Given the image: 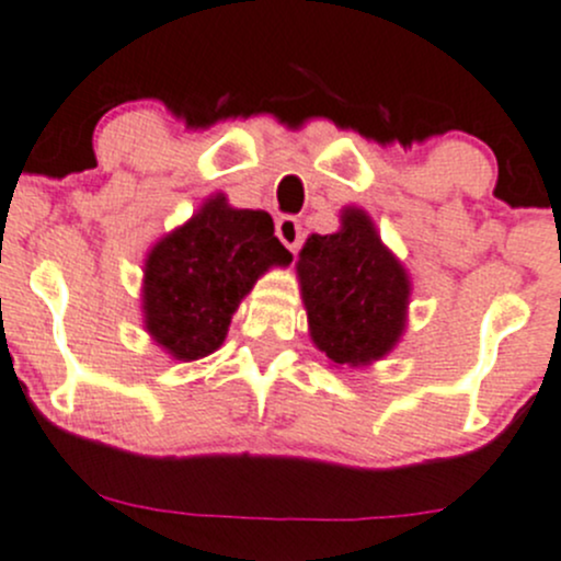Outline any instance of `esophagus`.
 <instances>
[{
  "mask_svg": "<svg viewBox=\"0 0 561 561\" xmlns=\"http://www.w3.org/2000/svg\"><path fill=\"white\" fill-rule=\"evenodd\" d=\"M276 239L290 249V252H298L304 241L301 222H298L296 217H279L276 219Z\"/></svg>",
  "mask_w": 561,
  "mask_h": 561,
  "instance_id": "34e87169",
  "label": "esophagus"
}]
</instances>
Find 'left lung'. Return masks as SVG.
I'll use <instances>...</instances> for the list:
<instances>
[{
	"label": "left lung",
	"instance_id": "1",
	"mask_svg": "<svg viewBox=\"0 0 561 561\" xmlns=\"http://www.w3.org/2000/svg\"><path fill=\"white\" fill-rule=\"evenodd\" d=\"M298 276L309 331L333 364L364 366L399 342L410 279L360 208L344 211L339 233L307 239Z\"/></svg>",
	"mask_w": 561,
	"mask_h": 561
}]
</instances>
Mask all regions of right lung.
Segmentation results:
<instances>
[{
  "label": "right lung",
  "instance_id": "1",
  "mask_svg": "<svg viewBox=\"0 0 561 561\" xmlns=\"http://www.w3.org/2000/svg\"><path fill=\"white\" fill-rule=\"evenodd\" d=\"M293 254L265 211L230 208L211 197L146 260V328L179 360H197L225 342L230 317L257 276Z\"/></svg>",
  "mask_w": 561,
  "mask_h": 561
}]
</instances>
